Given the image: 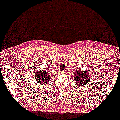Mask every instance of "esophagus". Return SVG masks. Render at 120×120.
Segmentation results:
<instances>
[{"mask_svg": "<svg viewBox=\"0 0 120 120\" xmlns=\"http://www.w3.org/2000/svg\"><path fill=\"white\" fill-rule=\"evenodd\" d=\"M65 73H66V72H65L64 71L61 72V75H64V74H65Z\"/></svg>", "mask_w": 120, "mask_h": 120, "instance_id": "34e87169", "label": "esophagus"}]
</instances>
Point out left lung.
<instances>
[{
	"instance_id": "8db88e82",
	"label": "left lung",
	"mask_w": 120,
	"mask_h": 120,
	"mask_svg": "<svg viewBox=\"0 0 120 120\" xmlns=\"http://www.w3.org/2000/svg\"><path fill=\"white\" fill-rule=\"evenodd\" d=\"M74 78L77 86L81 87L88 84L91 80L90 74L88 72L83 71L82 70H79V69L75 72Z\"/></svg>"
}]
</instances>
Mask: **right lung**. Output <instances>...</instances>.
Here are the masks:
<instances>
[{
	"label": "right lung",
	"mask_w": 120,
	"mask_h": 120,
	"mask_svg": "<svg viewBox=\"0 0 120 120\" xmlns=\"http://www.w3.org/2000/svg\"><path fill=\"white\" fill-rule=\"evenodd\" d=\"M52 75L49 72H47L45 69H43L41 71H38L35 74L34 78L36 81L38 82L39 84L45 85L51 80Z\"/></svg>",
	"instance_id": "add662e5"
}]
</instances>
